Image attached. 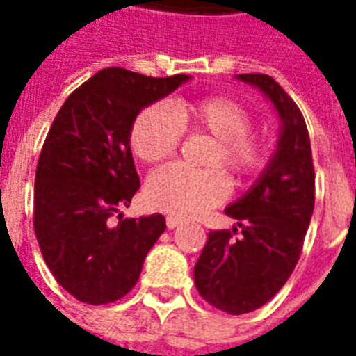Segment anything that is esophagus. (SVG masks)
<instances>
[{
	"label": "esophagus",
	"mask_w": 356,
	"mask_h": 356,
	"mask_svg": "<svg viewBox=\"0 0 356 356\" xmlns=\"http://www.w3.org/2000/svg\"><path fill=\"white\" fill-rule=\"evenodd\" d=\"M166 225H168V229H175V227H179V225H183V220L177 216H168Z\"/></svg>",
	"instance_id": "1"
}]
</instances>
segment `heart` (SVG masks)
I'll return each instance as SVG.
<instances>
[{
	"instance_id": "b5f03b06",
	"label": "heart",
	"mask_w": 356,
	"mask_h": 356,
	"mask_svg": "<svg viewBox=\"0 0 356 356\" xmlns=\"http://www.w3.org/2000/svg\"><path fill=\"white\" fill-rule=\"evenodd\" d=\"M184 131L214 138L207 166H223L238 181L257 177L268 162V142L251 131L248 108L223 96L173 107L164 102L145 107L131 125V149L140 161L155 164L179 149ZM229 192L231 184L222 168L192 170L168 164L147 179L145 201L155 211L190 218L223 203Z\"/></svg>"
}]
</instances>
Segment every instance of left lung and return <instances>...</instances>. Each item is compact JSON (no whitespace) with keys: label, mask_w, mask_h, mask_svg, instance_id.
Here are the masks:
<instances>
[{"label":"left lung","mask_w":356,"mask_h":356,"mask_svg":"<svg viewBox=\"0 0 356 356\" xmlns=\"http://www.w3.org/2000/svg\"><path fill=\"white\" fill-rule=\"evenodd\" d=\"M238 79L270 97L281 134L259 181L225 214L238 220L242 236L211 231L194 266V282L207 303L227 314L260 309L292 275L314 211V164L303 114L273 77L240 74Z\"/></svg>","instance_id":"obj_1"}]
</instances>
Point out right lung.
<instances>
[{"label": "right lung", "instance_id": "1", "mask_svg": "<svg viewBox=\"0 0 356 356\" xmlns=\"http://www.w3.org/2000/svg\"><path fill=\"white\" fill-rule=\"evenodd\" d=\"M188 79L105 68L53 120L36 164L33 225L53 277L83 303H114L131 292L166 229L162 214L122 218L140 188L129 133L142 108Z\"/></svg>", "mask_w": 356, "mask_h": 356}]
</instances>
